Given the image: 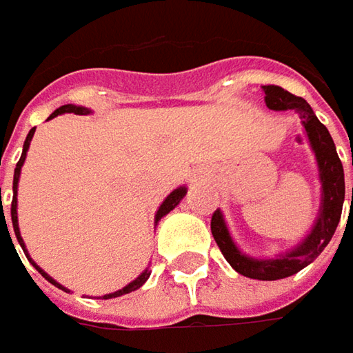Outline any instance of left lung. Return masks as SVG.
I'll return each mask as SVG.
<instances>
[{
  "label": "left lung",
  "mask_w": 353,
  "mask_h": 353,
  "mask_svg": "<svg viewBox=\"0 0 353 353\" xmlns=\"http://www.w3.org/2000/svg\"><path fill=\"white\" fill-rule=\"evenodd\" d=\"M265 103L269 110H294L299 117L303 119V125L306 129V135L310 139V145L314 149V155L319 161L320 181H322V208H320L319 222L310 236L291 253L281 255L279 259H251L248 255L239 253L234 245L232 237L228 234V228L224 224V218L220 210L212 214V236L216 239L220 251L224 253L225 261L236 269L239 275L257 281H277V279L291 277L310 265L324 248L330 243L336 228L340 224L342 206H344V194H346V184H344V169L342 161L336 153V145L324 128L319 117L314 116L312 108L306 103V100L294 96L291 92L283 90L281 86H263ZM353 165V157H352ZM352 206H353V188H352Z\"/></svg>",
  "instance_id": "1"
}]
</instances>
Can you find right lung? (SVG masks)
Listing matches in <instances>:
<instances>
[{
	"instance_id": "obj_1",
	"label": "right lung",
	"mask_w": 353,
	"mask_h": 353,
	"mask_svg": "<svg viewBox=\"0 0 353 353\" xmlns=\"http://www.w3.org/2000/svg\"><path fill=\"white\" fill-rule=\"evenodd\" d=\"M59 114H76V116H84V114H88V110H86V108H78V105H72V103H68V105H61V108H59L57 112H52V116H50V117L59 116ZM50 117H48V119H50ZM33 133H34V129H31V131H29V135H27V139H25V145H23V155H21L19 163H17V167H15V174H13V192H15V196H13V200H11V222H13V232H15V236H17V241H19V245L23 248V251H25V255H27V250H25L23 237H21V234H19V224H17V183H19L21 167H23V161H25V155H27L29 143H31V139H33ZM184 194H186V188H176V190H172L169 196H167V200H165V202L161 204V208L157 210V216H155L157 222H159V220H161V218H163L165 214H169V212L172 210V208H174V206H176V204H179L181 200H183ZM0 200H1V188H0ZM3 220H6V216H3ZM6 228H7V225H6ZM7 234H9V230H7ZM9 239H11V236H9ZM11 243H13V241H11ZM27 259H29V261L33 263L34 269H37V271H39V273H41L43 277L47 279L48 283H52L54 287H59V289H62V291H66V289H64L62 285H59V283H57L54 279L48 277L47 273H45V271H43L41 267H37V265H34V261L31 259V257H29V255H27ZM149 275H151V271H143L141 275L135 279L133 283H129L128 287H123V289H119V291L112 292V294H105L103 299H116V296L128 294V292H131V291H137V289L141 287L143 283H145V281L149 279Z\"/></svg>"
}]
</instances>
